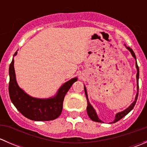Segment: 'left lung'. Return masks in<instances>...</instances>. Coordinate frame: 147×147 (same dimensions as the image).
<instances>
[{
    "instance_id": "obj_1",
    "label": "left lung",
    "mask_w": 147,
    "mask_h": 147,
    "mask_svg": "<svg viewBox=\"0 0 147 147\" xmlns=\"http://www.w3.org/2000/svg\"><path fill=\"white\" fill-rule=\"evenodd\" d=\"M124 46L126 47V48L127 49V50H129V51L131 53V55H132V57H134V59H135L136 60V68H137V76H136V78H137V94H136V97H135V99H134V101L132 102V103L131 104V105H129V106L127 108V109H125L124 110L121 111V112H118V113H117L116 115H115V120H114L111 123H115L117 122V121H119L121 119V118L124 117V116H126V115H127V114L129 113V112H131V110H132V109L134 108V105H135L136 102H137V97H138V92H139V67H138L137 65V58H136V55L135 54H134V51L132 50V49L130 48L129 47H127L126 46L125 44H124ZM84 93H85V96H86V98H87V115H88L89 117L90 118L92 121H97V122H103V121H102L101 119H100V118L98 117V116H97V112H96L95 109H94V107H93L92 106L91 104L90 103V101H89V99H88V96H87V89H86V87L84 85Z\"/></svg>"
}]
</instances>
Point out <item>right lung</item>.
Wrapping results in <instances>:
<instances>
[{"label": "right lung", "mask_w": 147, "mask_h": 147, "mask_svg": "<svg viewBox=\"0 0 147 147\" xmlns=\"http://www.w3.org/2000/svg\"><path fill=\"white\" fill-rule=\"evenodd\" d=\"M16 52L13 55H17ZM9 95L16 109L28 119L33 121H50L58 117L63 110L65 94L78 78H74L65 82L57 90L55 95L49 98H36L31 97L20 88L16 81L13 57L9 67Z\"/></svg>", "instance_id": "obj_1"}]
</instances>
